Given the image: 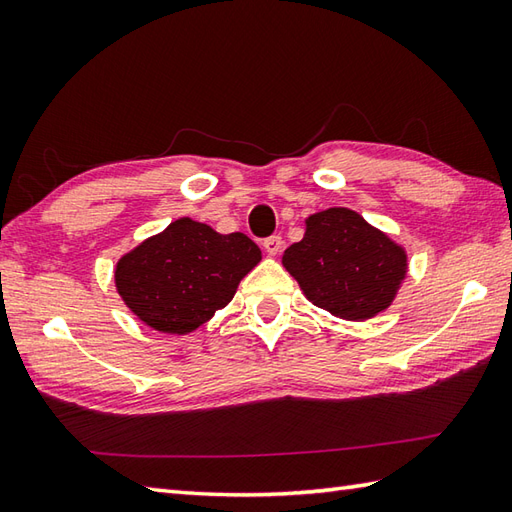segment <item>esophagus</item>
<instances>
[{
  "label": "esophagus",
  "mask_w": 512,
  "mask_h": 512,
  "mask_svg": "<svg viewBox=\"0 0 512 512\" xmlns=\"http://www.w3.org/2000/svg\"><path fill=\"white\" fill-rule=\"evenodd\" d=\"M281 246H284V239H281L279 235H273V237H268V239H264V248H266V253L268 255H279L281 253Z\"/></svg>",
  "instance_id": "34e87169"
}]
</instances>
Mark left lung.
Returning <instances> with one entry per match:
<instances>
[{"mask_svg":"<svg viewBox=\"0 0 512 512\" xmlns=\"http://www.w3.org/2000/svg\"><path fill=\"white\" fill-rule=\"evenodd\" d=\"M281 264L314 306L345 321L387 310L407 275L405 248L345 206L310 215Z\"/></svg>","mask_w":512,"mask_h":512,"instance_id":"8db88e82","label":"left lung"}]
</instances>
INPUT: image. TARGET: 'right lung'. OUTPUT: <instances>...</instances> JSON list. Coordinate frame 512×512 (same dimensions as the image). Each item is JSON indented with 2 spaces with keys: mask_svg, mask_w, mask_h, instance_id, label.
I'll list each match as a JSON object with an SVG mask.
<instances>
[{
  "mask_svg": "<svg viewBox=\"0 0 512 512\" xmlns=\"http://www.w3.org/2000/svg\"><path fill=\"white\" fill-rule=\"evenodd\" d=\"M262 250L244 233L220 235L180 217L118 259L116 290L149 328L189 334L231 303Z\"/></svg>",
  "mask_w": 512,
  "mask_h": 512,
  "instance_id": "add662e5",
  "label": "right lung"
}]
</instances>
